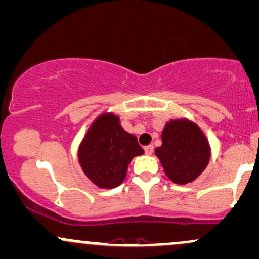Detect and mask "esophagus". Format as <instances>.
Instances as JSON below:
<instances>
[{
    "instance_id": "34e87169",
    "label": "esophagus",
    "mask_w": 259,
    "mask_h": 259,
    "mask_svg": "<svg viewBox=\"0 0 259 259\" xmlns=\"http://www.w3.org/2000/svg\"><path fill=\"white\" fill-rule=\"evenodd\" d=\"M153 151H154V147H153V146H147V147H144V152H146L147 155H152Z\"/></svg>"
}]
</instances>
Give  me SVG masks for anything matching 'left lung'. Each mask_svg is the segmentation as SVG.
Wrapping results in <instances>:
<instances>
[{"label": "left lung", "instance_id": "8db88e82", "mask_svg": "<svg viewBox=\"0 0 259 259\" xmlns=\"http://www.w3.org/2000/svg\"><path fill=\"white\" fill-rule=\"evenodd\" d=\"M154 152L166 177L182 185L197 179L211 158V147L204 131L184 117L166 122L162 131V146Z\"/></svg>", "mask_w": 259, "mask_h": 259}]
</instances>
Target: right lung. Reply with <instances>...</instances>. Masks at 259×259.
Returning <instances> with one entry per match:
<instances>
[{
    "label": "right lung",
    "mask_w": 259,
    "mask_h": 259,
    "mask_svg": "<svg viewBox=\"0 0 259 259\" xmlns=\"http://www.w3.org/2000/svg\"><path fill=\"white\" fill-rule=\"evenodd\" d=\"M144 153L137 137L121 126L113 112L94 119L77 148V160L86 177L100 189L121 185L131 160Z\"/></svg>",
    "instance_id": "add662e5"
}]
</instances>
